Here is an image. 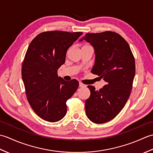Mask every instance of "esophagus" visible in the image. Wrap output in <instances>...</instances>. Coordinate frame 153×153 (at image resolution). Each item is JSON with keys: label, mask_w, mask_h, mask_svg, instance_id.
<instances>
[{"label": "esophagus", "mask_w": 153, "mask_h": 153, "mask_svg": "<svg viewBox=\"0 0 153 153\" xmlns=\"http://www.w3.org/2000/svg\"><path fill=\"white\" fill-rule=\"evenodd\" d=\"M79 87H87L86 85H85V84H83L82 83H79Z\"/></svg>", "instance_id": "obj_1"}]
</instances>
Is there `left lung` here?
<instances>
[{
	"label": "left lung",
	"instance_id": "obj_1",
	"mask_svg": "<svg viewBox=\"0 0 153 153\" xmlns=\"http://www.w3.org/2000/svg\"><path fill=\"white\" fill-rule=\"evenodd\" d=\"M83 40L95 49L91 72L106 83L99 91L88 85L91 95L85 101L86 114L94 123H105L114 118L128 101L135 74V58L127 41L115 32L86 33L79 41Z\"/></svg>",
	"mask_w": 153,
	"mask_h": 153
}]
</instances>
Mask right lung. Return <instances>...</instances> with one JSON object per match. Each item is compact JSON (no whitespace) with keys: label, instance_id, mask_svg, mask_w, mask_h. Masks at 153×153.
Here are the masks:
<instances>
[{"label":"right lung","instance_id":"1","mask_svg":"<svg viewBox=\"0 0 153 153\" xmlns=\"http://www.w3.org/2000/svg\"><path fill=\"white\" fill-rule=\"evenodd\" d=\"M82 32L45 31L29 45L22 68V77L29 103L37 115L46 121L58 122L67 112L66 101L76 91L78 81L58 76L66 54Z\"/></svg>","mask_w":153,"mask_h":153}]
</instances>
